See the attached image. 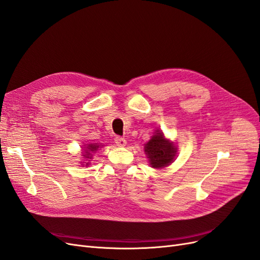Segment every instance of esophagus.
I'll return each mask as SVG.
<instances>
[{
	"instance_id": "34e87169",
	"label": "esophagus",
	"mask_w": 260,
	"mask_h": 260,
	"mask_svg": "<svg viewBox=\"0 0 260 260\" xmlns=\"http://www.w3.org/2000/svg\"><path fill=\"white\" fill-rule=\"evenodd\" d=\"M115 143L118 145V146H124L125 144H127V141H125L123 138L121 137H116L115 138Z\"/></svg>"
}]
</instances>
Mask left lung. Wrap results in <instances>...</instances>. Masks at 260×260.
<instances>
[{
	"label": "left lung",
	"mask_w": 260,
	"mask_h": 260,
	"mask_svg": "<svg viewBox=\"0 0 260 260\" xmlns=\"http://www.w3.org/2000/svg\"><path fill=\"white\" fill-rule=\"evenodd\" d=\"M145 153L153 168H164L174 160L176 148L174 144L164 138L161 132L157 131L145 144Z\"/></svg>",
	"instance_id": "8db88e82"
}]
</instances>
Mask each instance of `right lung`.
<instances>
[{"label":"right lung","mask_w":260,"mask_h":260,"mask_svg":"<svg viewBox=\"0 0 260 260\" xmlns=\"http://www.w3.org/2000/svg\"><path fill=\"white\" fill-rule=\"evenodd\" d=\"M99 144H89L88 146L86 147H84V149H86V151H84V158H86V159H91L92 158V156H91V153L92 152H95V151H98V148H99ZM89 165V164H88Z\"/></svg>","instance_id":"add662e5"}]
</instances>
